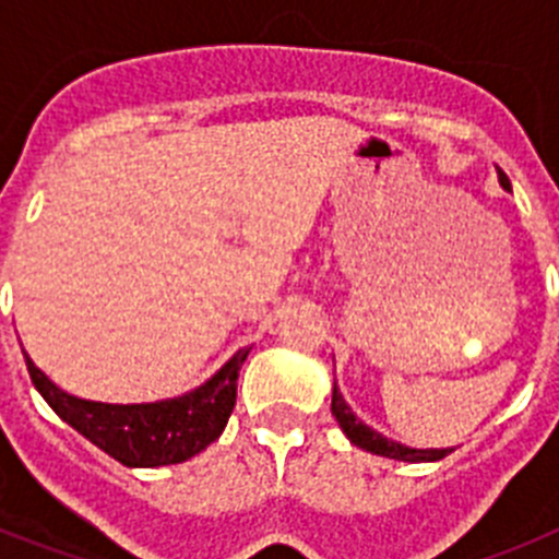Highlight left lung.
Returning <instances> with one entry per match:
<instances>
[{
  "label": "left lung",
  "mask_w": 559,
  "mask_h": 559,
  "mask_svg": "<svg viewBox=\"0 0 559 559\" xmlns=\"http://www.w3.org/2000/svg\"><path fill=\"white\" fill-rule=\"evenodd\" d=\"M501 185L510 190V179L501 173ZM333 417L338 419L341 431L347 433L349 442L369 453H378V456L386 459H400V462H437V459H445L453 448H445V451H417V448H406L400 442H392V439L380 437L378 431H372L369 426H364L358 417L353 414V408L347 406V400L341 397L338 389L333 386Z\"/></svg>",
  "instance_id": "obj_1"
}]
</instances>
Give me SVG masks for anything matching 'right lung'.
Wrapping results in <instances>:
<instances>
[{"label":"right lung","instance_id":"right-lung-1","mask_svg":"<svg viewBox=\"0 0 559 559\" xmlns=\"http://www.w3.org/2000/svg\"><path fill=\"white\" fill-rule=\"evenodd\" d=\"M246 355L249 349H240L218 374H212L204 386L185 397L142 406H111L72 397L61 392L33 360H24L33 386L41 392L49 408L88 442H95L126 467H162L187 462L221 437L235 408L237 372L243 367Z\"/></svg>","mask_w":559,"mask_h":559}]
</instances>
